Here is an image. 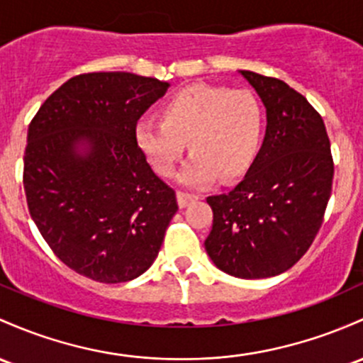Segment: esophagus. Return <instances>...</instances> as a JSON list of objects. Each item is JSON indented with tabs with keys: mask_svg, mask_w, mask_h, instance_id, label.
Wrapping results in <instances>:
<instances>
[{
	"mask_svg": "<svg viewBox=\"0 0 363 363\" xmlns=\"http://www.w3.org/2000/svg\"><path fill=\"white\" fill-rule=\"evenodd\" d=\"M198 194H193V193H186V191H177V203L181 208H184V206H188L189 203L196 201L198 200Z\"/></svg>",
	"mask_w": 363,
	"mask_h": 363,
	"instance_id": "esophagus-1",
	"label": "esophagus"
}]
</instances>
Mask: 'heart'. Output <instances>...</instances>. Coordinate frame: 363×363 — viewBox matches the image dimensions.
<instances>
[{"label":"heart","instance_id":"heart-1","mask_svg":"<svg viewBox=\"0 0 363 363\" xmlns=\"http://www.w3.org/2000/svg\"><path fill=\"white\" fill-rule=\"evenodd\" d=\"M162 121L136 123L139 151L158 174H174L186 141L193 157L182 170L186 184H205L215 174L236 177L248 169L260 146L265 110L248 89L194 84L179 89L160 110Z\"/></svg>","mask_w":363,"mask_h":363}]
</instances>
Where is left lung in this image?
Returning a JSON list of instances; mask_svg holds the SVG:
<instances>
[{"instance_id": "1", "label": "left lung", "mask_w": 363, "mask_h": 363, "mask_svg": "<svg viewBox=\"0 0 363 363\" xmlns=\"http://www.w3.org/2000/svg\"><path fill=\"white\" fill-rule=\"evenodd\" d=\"M267 108L264 145L245 179L208 196L213 224L205 248L240 279L279 276L308 252L324 222L334 162L320 113L276 77L241 70Z\"/></svg>"}]
</instances>
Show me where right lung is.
Here are the masks:
<instances>
[{"instance_id": "right-lung-1", "label": "right lung", "mask_w": 363, "mask_h": 363, "mask_svg": "<svg viewBox=\"0 0 363 363\" xmlns=\"http://www.w3.org/2000/svg\"><path fill=\"white\" fill-rule=\"evenodd\" d=\"M167 87L129 72L75 75L29 123L23 189L30 217L60 260L87 279L117 284L141 276L177 212L175 191L134 138ZM79 144L88 146L84 155Z\"/></svg>"}]
</instances>
